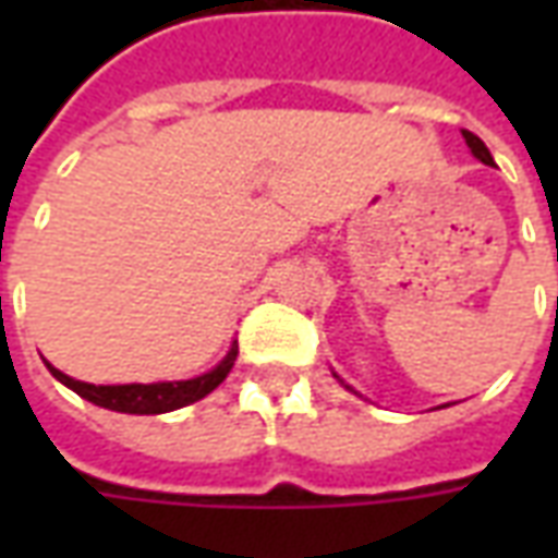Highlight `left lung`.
<instances>
[{
	"mask_svg": "<svg viewBox=\"0 0 558 558\" xmlns=\"http://www.w3.org/2000/svg\"><path fill=\"white\" fill-rule=\"evenodd\" d=\"M463 137H466V146L472 148V155H475V158H478L481 163H493L490 151H487V146H484V143H481V140L475 137V134H469V131H463Z\"/></svg>",
	"mask_w": 558,
	"mask_h": 558,
	"instance_id": "obj_1",
	"label": "left lung"
}]
</instances>
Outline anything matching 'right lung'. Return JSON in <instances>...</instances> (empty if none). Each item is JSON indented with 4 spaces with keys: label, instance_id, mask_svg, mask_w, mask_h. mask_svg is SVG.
<instances>
[{
    "label": "right lung",
    "instance_id": "1",
    "mask_svg": "<svg viewBox=\"0 0 558 558\" xmlns=\"http://www.w3.org/2000/svg\"><path fill=\"white\" fill-rule=\"evenodd\" d=\"M235 355H239V343H232L230 355L215 371L196 376V379H184V383H155V386H89V383H80V379H71L62 371H56L53 364H47V367L62 386L77 391L80 398H86L95 407L128 412V415H158V412L182 410L187 403L206 398L208 391H215L232 371Z\"/></svg>",
    "mask_w": 558,
    "mask_h": 558
}]
</instances>
